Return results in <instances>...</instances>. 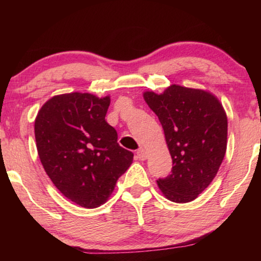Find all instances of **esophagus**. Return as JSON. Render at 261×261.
Masks as SVG:
<instances>
[{
    "mask_svg": "<svg viewBox=\"0 0 261 261\" xmlns=\"http://www.w3.org/2000/svg\"><path fill=\"white\" fill-rule=\"evenodd\" d=\"M137 156L140 160H146L147 159V152L144 148H139L137 151Z\"/></svg>",
    "mask_w": 261,
    "mask_h": 261,
    "instance_id": "1",
    "label": "esophagus"
}]
</instances>
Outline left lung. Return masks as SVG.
I'll return each instance as SVG.
<instances>
[{
	"mask_svg": "<svg viewBox=\"0 0 261 261\" xmlns=\"http://www.w3.org/2000/svg\"><path fill=\"white\" fill-rule=\"evenodd\" d=\"M144 98L162 123L172 158L171 174L156 180L166 198L191 202L215 178L226 154L228 121L210 92L171 85L163 94Z\"/></svg>",
	"mask_w": 261,
	"mask_h": 261,
	"instance_id": "obj_1",
	"label": "left lung"
}]
</instances>
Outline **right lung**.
Listing matches in <instances>:
<instances>
[{
    "label": "right lung",
    "mask_w": 261,
    "mask_h": 261,
    "mask_svg": "<svg viewBox=\"0 0 261 261\" xmlns=\"http://www.w3.org/2000/svg\"><path fill=\"white\" fill-rule=\"evenodd\" d=\"M109 96L64 94L48 99L34 123L38 154L47 176L70 201L83 208L103 204L130 166L133 153L117 144L107 123Z\"/></svg>",
    "instance_id": "1"
}]
</instances>
